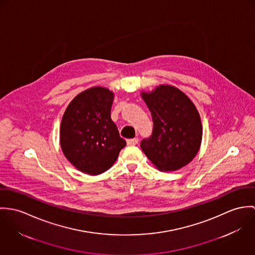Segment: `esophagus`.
Returning a JSON list of instances; mask_svg holds the SVG:
<instances>
[{"label":"esophagus","instance_id":"34e87169","mask_svg":"<svg viewBox=\"0 0 255 255\" xmlns=\"http://www.w3.org/2000/svg\"><path fill=\"white\" fill-rule=\"evenodd\" d=\"M138 141H139L138 138L129 139V140H127V144H128V145H136V144L138 143Z\"/></svg>","mask_w":255,"mask_h":255}]
</instances>
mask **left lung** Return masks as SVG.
Instances as JSON below:
<instances>
[{
  "label": "left lung",
  "instance_id": "left-lung-1",
  "mask_svg": "<svg viewBox=\"0 0 255 255\" xmlns=\"http://www.w3.org/2000/svg\"><path fill=\"white\" fill-rule=\"evenodd\" d=\"M153 121L152 135L141 142L146 157L160 171L181 169L199 150L202 125L198 111L191 99L174 86L155 87L141 92Z\"/></svg>",
  "mask_w": 255,
  "mask_h": 255
}]
</instances>
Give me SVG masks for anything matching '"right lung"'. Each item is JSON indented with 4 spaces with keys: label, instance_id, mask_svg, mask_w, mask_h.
I'll use <instances>...</instances> for the list:
<instances>
[{
    "label": "right lung",
    "instance_id": "obj_1",
    "mask_svg": "<svg viewBox=\"0 0 255 255\" xmlns=\"http://www.w3.org/2000/svg\"><path fill=\"white\" fill-rule=\"evenodd\" d=\"M114 93L92 87L78 94L66 108L59 129V143L67 160L89 175L110 169L126 141L111 117Z\"/></svg>",
    "mask_w": 255,
    "mask_h": 255
}]
</instances>
